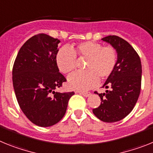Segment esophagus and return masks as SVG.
Wrapping results in <instances>:
<instances>
[{"label":"esophagus","mask_w":153,"mask_h":153,"mask_svg":"<svg viewBox=\"0 0 153 153\" xmlns=\"http://www.w3.org/2000/svg\"><path fill=\"white\" fill-rule=\"evenodd\" d=\"M79 94L83 95L84 97H88L90 95H91V93L90 92H79Z\"/></svg>","instance_id":"obj_1"}]
</instances>
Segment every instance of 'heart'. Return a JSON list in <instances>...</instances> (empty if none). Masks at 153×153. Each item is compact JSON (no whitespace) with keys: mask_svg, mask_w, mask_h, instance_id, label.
I'll return each mask as SVG.
<instances>
[{"mask_svg":"<svg viewBox=\"0 0 153 153\" xmlns=\"http://www.w3.org/2000/svg\"><path fill=\"white\" fill-rule=\"evenodd\" d=\"M77 56L85 59L84 71H78L68 77L69 87L78 91H87L95 87L99 78L104 80L110 76L116 66L118 55L111 46L102 47L93 42L78 44L74 49L67 46L61 48L56 54L58 67L64 74L72 72L77 67Z\"/></svg>","mask_w":153,"mask_h":153,"instance_id":"heart-1","label":"heart"}]
</instances>
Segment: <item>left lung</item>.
<instances>
[{"instance_id":"left-lung-1","label":"left lung","mask_w":153,"mask_h":153,"mask_svg":"<svg viewBox=\"0 0 153 153\" xmlns=\"http://www.w3.org/2000/svg\"><path fill=\"white\" fill-rule=\"evenodd\" d=\"M102 40L116 50L118 60L115 70L102 86L110 88V90L99 94L102 102L92 111L105 123H115L127 116L137 102L141 90L142 65L139 54L126 40L115 35Z\"/></svg>"}]
</instances>
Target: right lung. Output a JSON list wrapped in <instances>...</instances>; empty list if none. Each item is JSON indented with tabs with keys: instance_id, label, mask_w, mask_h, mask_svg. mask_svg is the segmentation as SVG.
<instances>
[{
	"instance_id": "1",
	"label": "right lung",
	"mask_w": 153,
	"mask_h": 153,
	"mask_svg": "<svg viewBox=\"0 0 153 153\" xmlns=\"http://www.w3.org/2000/svg\"><path fill=\"white\" fill-rule=\"evenodd\" d=\"M60 41L45 34L29 38L18 51L12 70L16 98L27 119L41 127L58 123L75 93L57 92L66 78L56 62Z\"/></svg>"
}]
</instances>
